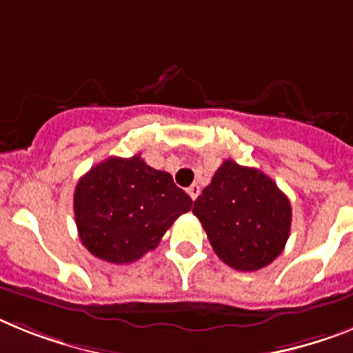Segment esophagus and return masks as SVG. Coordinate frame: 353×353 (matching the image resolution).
Returning a JSON list of instances; mask_svg holds the SVG:
<instances>
[{"label":"esophagus","instance_id":"esophagus-1","mask_svg":"<svg viewBox=\"0 0 353 353\" xmlns=\"http://www.w3.org/2000/svg\"><path fill=\"white\" fill-rule=\"evenodd\" d=\"M188 192H189V196H191L192 200H196L198 194H200V185H198V183H192L191 188L188 189Z\"/></svg>","mask_w":353,"mask_h":353}]
</instances>
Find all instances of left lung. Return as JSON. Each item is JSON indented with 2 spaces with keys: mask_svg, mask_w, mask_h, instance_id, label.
<instances>
[{
  "mask_svg": "<svg viewBox=\"0 0 353 353\" xmlns=\"http://www.w3.org/2000/svg\"><path fill=\"white\" fill-rule=\"evenodd\" d=\"M192 214L214 252L234 270L257 271L282 254L291 232V203L276 183L255 168L225 161Z\"/></svg>",
  "mask_w": 353,
  "mask_h": 353,
  "instance_id": "1",
  "label": "left lung"
}]
</instances>
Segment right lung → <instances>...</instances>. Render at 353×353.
<instances>
[{"label": "right lung", "mask_w": 353, "mask_h": 353, "mask_svg": "<svg viewBox=\"0 0 353 353\" xmlns=\"http://www.w3.org/2000/svg\"><path fill=\"white\" fill-rule=\"evenodd\" d=\"M74 219L83 246L114 264L139 261L161 243L192 200L173 176L134 155L108 157L90 168L74 189Z\"/></svg>", "instance_id": "1"}]
</instances>
